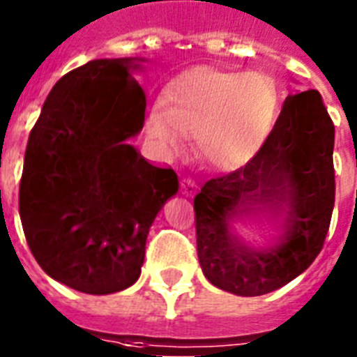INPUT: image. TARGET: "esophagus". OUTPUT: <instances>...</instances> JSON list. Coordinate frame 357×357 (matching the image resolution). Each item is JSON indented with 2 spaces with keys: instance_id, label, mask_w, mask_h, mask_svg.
<instances>
[{
  "instance_id": "34e87169",
  "label": "esophagus",
  "mask_w": 357,
  "mask_h": 357,
  "mask_svg": "<svg viewBox=\"0 0 357 357\" xmlns=\"http://www.w3.org/2000/svg\"><path fill=\"white\" fill-rule=\"evenodd\" d=\"M181 186L184 195H193V192H195V182H192L190 178H182Z\"/></svg>"
}]
</instances>
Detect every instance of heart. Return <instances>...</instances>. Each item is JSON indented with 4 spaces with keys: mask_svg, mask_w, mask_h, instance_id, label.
<instances>
[{
    "mask_svg": "<svg viewBox=\"0 0 357 357\" xmlns=\"http://www.w3.org/2000/svg\"><path fill=\"white\" fill-rule=\"evenodd\" d=\"M280 88L264 73L193 68L165 86L145 116V132L162 156L186 149L193 136L202 165L218 173L249 164L280 116Z\"/></svg>",
    "mask_w": 357,
    "mask_h": 357,
    "instance_id": "heart-1",
    "label": "heart"
}]
</instances>
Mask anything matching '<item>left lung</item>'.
<instances>
[{
	"mask_svg": "<svg viewBox=\"0 0 357 357\" xmlns=\"http://www.w3.org/2000/svg\"><path fill=\"white\" fill-rule=\"evenodd\" d=\"M333 123L317 90L287 96L249 164L213 176L193 199L197 255L213 286L258 296L317 258L335 201Z\"/></svg>",
	"mask_w": 357,
	"mask_h": 357,
	"instance_id": "8db88e82",
	"label": "left lung"
}]
</instances>
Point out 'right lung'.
Instances as JSON below:
<instances>
[{"label":"right lung","mask_w":357,"mask_h":357,"mask_svg":"<svg viewBox=\"0 0 357 357\" xmlns=\"http://www.w3.org/2000/svg\"><path fill=\"white\" fill-rule=\"evenodd\" d=\"M132 59L90 61L59 79L29 134L20 218L42 269L64 286L108 295L142 273L149 228L178 190L171 167L127 139L145 119Z\"/></svg>","instance_id":"add662e5"}]
</instances>
